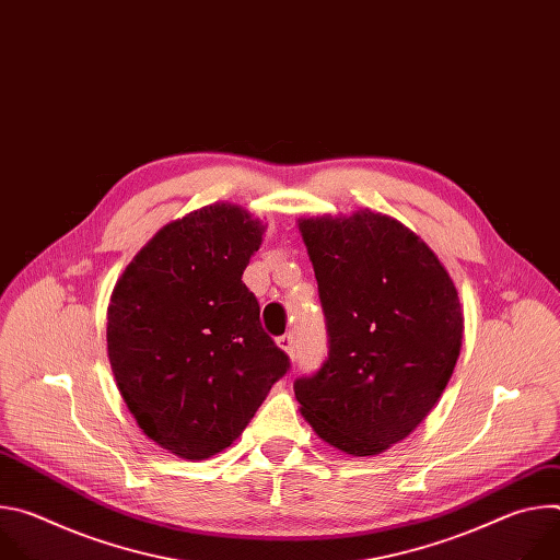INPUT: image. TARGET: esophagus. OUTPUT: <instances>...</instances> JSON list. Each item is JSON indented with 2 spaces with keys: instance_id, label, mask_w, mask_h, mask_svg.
Masks as SVG:
<instances>
[{
  "instance_id": "esophagus-1",
  "label": "esophagus",
  "mask_w": 560,
  "mask_h": 560,
  "mask_svg": "<svg viewBox=\"0 0 560 560\" xmlns=\"http://www.w3.org/2000/svg\"><path fill=\"white\" fill-rule=\"evenodd\" d=\"M277 346L292 359L294 357V339H292V335H283V337H279L277 339Z\"/></svg>"
}]
</instances>
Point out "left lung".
Here are the masks:
<instances>
[{"mask_svg": "<svg viewBox=\"0 0 560 560\" xmlns=\"http://www.w3.org/2000/svg\"><path fill=\"white\" fill-rule=\"evenodd\" d=\"M328 318L330 352L294 383L328 445L374 456L432 412L463 346V305L436 253L394 217L357 210L296 221Z\"/></svg>", "mask_w": 560, "mask_h": 560, "instance_id": "left-lung-1", "label": "left lung"}]
</instances>
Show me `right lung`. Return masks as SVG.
<instances>
[{"label": "right lung", "mask_w": 560, "mask_h": 560, "mask_svg": "<svg viewBox=\"0 0 560 560\" xmlns=\"http://www.w3.org/2000/svg\"><path fill=\"white\" fill-rule=\"evenodd\" d=\"M266 223L210 203L159 230L108 303V361L128 412L159 447L203 460L246 430L288 357L242 281Z\"/></svg>", "instance_id": "1"}]
</instances>
